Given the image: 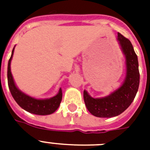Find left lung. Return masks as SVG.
I'll return each mask as SVG.
<instances>
[{
    "mask_svg": "<svg viewBox=\"0 0 150 150\" xmlns=\"http://www.w3.org/2000/svg\"><path fill=\"white\" fill-rule=\"evenodd\" d=\"M117 40L125 58L126 75L123 83L108 96L100 98L92 97L86 90L83 92L87 109L98 117H113L123 113L134 100L139 86L138 57L132 44L119 33Z\"/></svg>",
    "mask_w": 150,
    "mask_h": 150,
    "instance_id": "8db88e82",
    "label": "left lung"
}]
</instances>
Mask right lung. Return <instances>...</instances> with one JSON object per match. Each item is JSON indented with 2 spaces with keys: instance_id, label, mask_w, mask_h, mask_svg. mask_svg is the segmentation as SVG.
Segmentation results:
<instances>
[{
  "instance_id": "add662e5",
  "label": "right lung",
  "mask_w": 150,
  "mask_h": 150,
  "mask_svg": "<svg viewBox=\"0 0 150 150\" xmlns=\"http://www.w3.org/2000/svg\"><path fill=\"white\" fill-rule=\"evenodd\" d=\"M15 47L13 48L8 64V83L10 92L14 100L18 104L25 110L37 114V115H48L53 114L57 110L62 100V90L60 88L58 93L53 97L47 99H36L33 96L27 95L22 92L17 86L13 79L12 74L11 71V61L12 59Z\"/></svg>"
}]
</instances>
